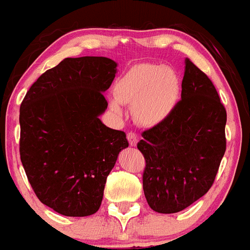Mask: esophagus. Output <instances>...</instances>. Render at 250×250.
Returning a JSON list of instances; mask_svg holds the SVG:
<instances>
[{"mask_svg":"<svg viewBox=\"0 0 250 250\" xmlns=\"http://www.w3.org/2000/svg\"><path fill=\"white\" fill-rule=\"evenodd\" d=\"M127 139H128V142H129V145L132 146V147H134V146L138 143V136L136 134V132H128Z\"/></svg>","mask_w":250,"mask_h":250,"instance_id":"34e87169","label":"esophagus"}]
</instances>
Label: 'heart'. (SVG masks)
Segmentation results:
<instances>
[{"label":"heart","mask_w":250,"mask_h":250,"mask_svg":"<svg viewBox=\"0 0 250 250\" xmlns=\"http://www.w3.org/2000/svg\"><path fill=\"white\" fill-rule=\"evenodd\" d=\"M114 94L120 102L133 104L134 120L143 125H157L173 113L181 94V81L164 64H139L117 82ZM111 107L120 112V103Z\"/></svg>","instance_id":"obj_1"}]
</instances>
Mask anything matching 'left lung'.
Wrapping results in <instances>:
<instances>
[{"instance_id":"8db88e82","label":"left lung","mask_w":250,"mask_h":250,"mask_svg":"<svg viewBox=\"0 0 250 250\" xmlns=\"http://www.w3.org/2000/svg\"><path fill=\"white\" fill-rule=\"evenodd\" d=\"M227 112L212 81L186 60L182 100L164 122L143 132V190L154 212H181L212 187L226 152Z\"/></svg>"}]
</instances>
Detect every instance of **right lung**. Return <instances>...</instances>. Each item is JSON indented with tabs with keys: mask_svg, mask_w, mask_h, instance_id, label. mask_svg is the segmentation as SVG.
<instances>
[{
	"mask_svg": "<svg viewBox=\"0 0 250 250\" xmlns=\"http://www.w3.org/2000/svg\"><path fill=\"white\" fill-rule=\"evenodd\" d=\"M117 73L107 57L64 58L27 92L20 108V154L40 201L66 217L94 214L107 177L128 147L125 132L103 125V92Z\"/></svg>",
	"mask_w": 250,
	"mask_h": 250,
	"instance_id": "obj_1",
	"label": "right lung"
}]
</instances>
